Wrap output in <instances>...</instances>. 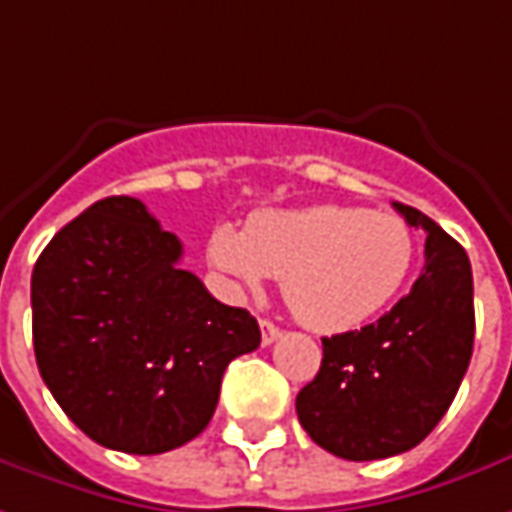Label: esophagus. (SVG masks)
I'll return each mask as SVG.
<instances>
[{
    "label": "esophagus",
    "instance_id": "esophagus-1",
    "mask_svg": "<svg viewBox=\"0 0 512 512\" xmlns=\"http://www.w3.org/2000/svg\"><path fill=\"white\" fill-rule=\"evenodd\" d=\"M260 333H263V344L269 347L271 342H277V339H280V333H283V330L277 328L274 322H269V319H260Z\"/></svg>",
    "mask_w": 512,
    "mask_h": 512
}]
</instances>
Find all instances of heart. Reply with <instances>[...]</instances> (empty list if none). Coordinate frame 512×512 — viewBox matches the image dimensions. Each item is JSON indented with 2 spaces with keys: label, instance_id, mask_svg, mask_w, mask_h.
Masks as SVG:
<instances>
[{
  "label": "heart",
  "instance_id": "b5f03b06",
  "mask_svg": "<svg viewBox=\"0 0 512 512\" xmlns=\"http://www.w3.org/2000/svg\"><path fill=\"white\" fill-rule=\"evenodd\" d=\"M415 255L406 218L339 204L257 212L243 232L218 224L207 238V260L229 285L257 291L283 277L288 308L319 333L378 314L403 288Z\"/></svg>",
  "mask_w": 512,
  "mask_h": 512
}]
</instances>
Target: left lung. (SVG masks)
Listing matches in <instances>:
<instances>
[{"label":"left lung","mask_w":512,"mask_h":512,"mask_svg":"<svg viewBox=\"0 0 512 512\" xmlns=\"http://www.w3.org/2000/svg\"><path fill=\"white\" fill-rule=\"evenodd\" d=\"M395 210L426 232L420 277L378 322L322 339V367L297 395L302 429L342 460H387L426 440L474 353L465 249L415 207Z\"/></svg>","instance_id":"8db88e82"}]
</instances>
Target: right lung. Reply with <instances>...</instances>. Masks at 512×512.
Listing matches in <instances>:
<instances>
[{
    "label": "right lung",
    "mask_w": 512,
    "mask_h": 512,
    "mask_svg": "<svg viewBox=\"0 0 512 512\" xmlns=\"http://www.w3.org/2000/svg\"><path fill=\"white\" fill-rule=\"evenodd\" d=\"M182 241L139 198L109 196L69 221L33 269L38 373L95 443L165 454L207 429L257 319L179 266Z\"/></svg>",
    "instance_id": "right-lung-1"
}]
</instances>
